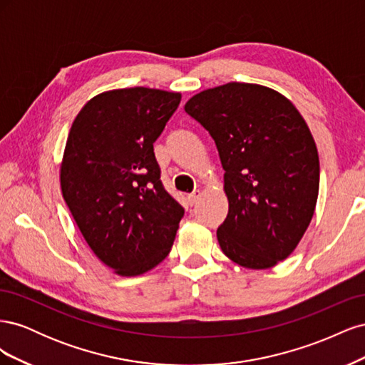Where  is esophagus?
I'll return each instance as SVG.
<instances>
[{
	"mask_svg": "<svg viewBox=\"0 0 365 365\" xmlns=\"http://www.w3.org/2000/svg\"><path fill=\"white\" fill-rule=\"evenodd\" d=\"M201 193H202L201 190H195L193 193H190V195H189V202H190V204L193 205V204H195V202H196L197 200H200V196H201Z\"/></svg>",
	"mask_w": 365,
	"mask_h": 365,
	"instance_id": "34e87169",
	"label": "esophagus"
}]
</instances>
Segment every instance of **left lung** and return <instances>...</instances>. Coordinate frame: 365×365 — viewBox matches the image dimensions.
<instances>
[{
    "label": "left lung",
    "mask_w": 365,
    "mask_h": 365,
    "mask_svg": "<svg viewBox=\"0 0 365 365\" xmlns=\"http://www.w3.org/2000/svg\"><path fill=\"white\" fill-rule=\"evenodd\" d=\"M184 109L212 135L225 170L220 250L251 269L289 257L311 224L319 187L318 150L302 114L271 88L240 82L197 93Z\"/></svg>",
    "instance_id": "8db88e82"
}]
</instances>
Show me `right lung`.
Masks as SVG:
<instances>
[{
    "label": "right lung",
    "instance_id": "add662e5",
    "mask_svg": "<svg viewBox=\"0 0 365 365\" xmlns=\"http://www.w3.org/2000/svg\"><path fill=\"white\" fill-rule=\"evenodd\" d=\"M180 93L135 86L93 97L74 118L61 164L65 202L86 244L123 277L163 262L184 208L165 192L153 143Z\"/></svg>",
    "mask_w": 365,
    "mask_h": 365
}]
</instances>
